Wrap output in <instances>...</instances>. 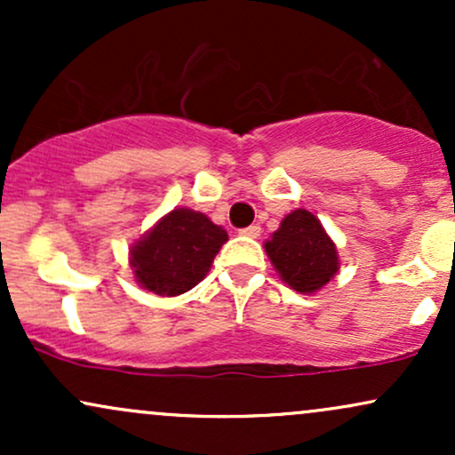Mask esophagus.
I'll return each instance as SVG.
<instances>
[{
  "label": "esophagus",
  "mask_w": 455,
  "mask_h": 455,
  "mask_svg": "<svg viewBox=\"0 0 455 455\" xmlns=\"http://www.w3.org/2000/svg\"><path fill=\"white\" fill-rule=\"evenodd\" d=\"M243 235V237H252V239H257L259 235H260V227L259 224H252V227H245V228H242V231H239Z\"/></svg>",
  "instance_id": "esophagus-1"
}]
</instances>
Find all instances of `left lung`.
<instances>
[{
    "instance_id": "obj_1",
    "label": "left lung",
    "mask_w": 455,
    "mask_h": 455,
    "mask_svg": "<svg viewBox=\"0 0 455 455\" xmlns=\"http://www.w3.org/2000/svg\"><path fill=\"white\" fill-rule=\"evenodd\" d=\"M265 252L282 282L301 295L318 293L340 269L336 243L307 210L286 213L278 231L265 242Z\"/></svg>"
}]
</instances>
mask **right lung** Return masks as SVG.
Returning a JSON list of instances; mask_svg holds the SVG:
<instances>
[{"label": "right lung", "mask_w": 455, "mask_h": 455, "mask_svg": "<svg viewBox=\"0 0 455 455\" xmlns=\"http://www.w3.org/2000/svg\"><path fill=\"white\" fill-rule=\"evenodd\" d=\"M227 242V231L205 213L175 207L130 245L128 263L139 286L154 295L175 297L210 274Z\"/></svg>", "instance_id": "right-lung-1"}]
</instances>
